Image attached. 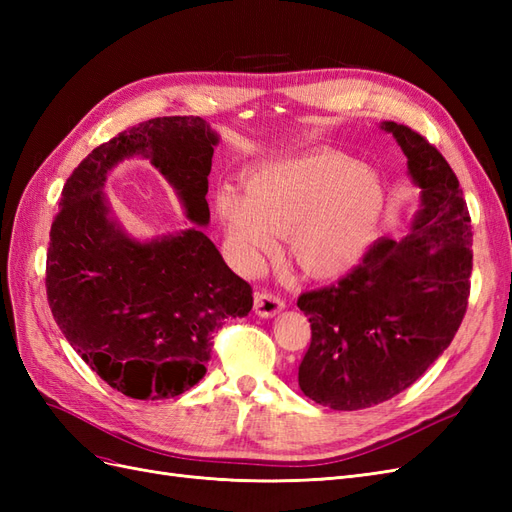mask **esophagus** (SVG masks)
Instances as JSON below:
<instances>
[{"instance_id": "34e87169", "label": "esophagus", "mask_w": 512, "mask_h": 512, "mask_svg": "<svg viewBox=\"0 0 512 512\" xmlns=\"http://www.w3.org/2000/svg\"><path fill=\"white\" fill-rule=\"evenodd\" d=\"M254 309H256L258 316L271 318L277 312H282L284 301L277 297V294H273V292H256L254 294Z\"/></svg>"}]
</instances>
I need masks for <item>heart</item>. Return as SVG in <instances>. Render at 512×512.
Wrapping results in <instances>:
<instances>
[{
	"instance_id": "heart-1",
	"label": "heart",
	"mask_w": 512,
	"mask_h": 512,
	"mask_svg": "<svg viewBox=\"0 0 512 512\" xmlns=\"http://www.w3.org/2000/svg\"><path fill=\"white\" fill-rule=\"evenodd\" d=\"M215 209L239 256L254 262L288 237V252L305 275L329 280L352 269L374 241L384 211L378 177L339 153L273 162L245 183V196L224 188Z\"/></svg>"
}]
</instances>
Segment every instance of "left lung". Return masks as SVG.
Here are the masks:
<instances>
[{
    "instance_id": "8db88e82",
    "label": "left lung",
    "mask_w": 512,
    "mask_h": 512,
    "mask_svg": "<svg viewBox=\"0 0 512 512\" xmlns=\"http://www.w3.org/2000/svg\"><path fill=\"white\" fill-rule=\"evenodd\" d=\"M423 190L401 241L380 239L342 280L305 290L297 305L312 342L301 391L331 410H363L406 391L453 342L466 316L472 220L457 175L423 134L384 121Z\"/></svg>"
}]
</instances>
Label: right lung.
Listing matches in <instances>:
<instances>
[{
  "instance_id": "right-lung-1",
  "label": "right lung",
  "mask_w": 512,
  "mask_h": 512,
  "mask_svg": "<svg viewBox=\"0 0 512 512\" xmlns=\"http://www.w3.org/2000/svg\"><path fill=\"white\" fill-rule=\"evenodd\" d=\"M218 136L200 117H156L119 132L72 170L46 252V299L57 327L96 374L132 399H170L205 376L213 333L254 305L200 228L151 243L108 218L104 175L147 153L194 224L209 222Z\"/></svg>"
}]
</instances>
